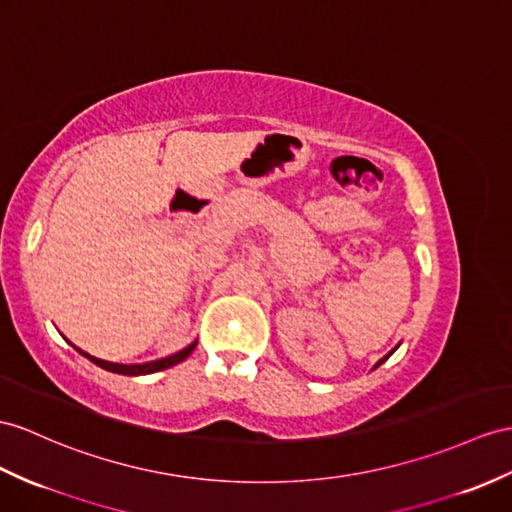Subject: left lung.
<instances>
[{
  "instance_id": "1",
  "label": "left lung",
  "mask_w": 512,
  "mask_h": 512,
  "mask_svg": "<svg viewBox=\"0 0 512 512\" xmlns=\"http://www.w3.org/2000/svg\"><path fill=\"white\" fill-rule=\"evenodd\" d=\"M395 350H397V347H395ZM395 350H391V352H389V354H386V356H384V358H380V360H378V363H376V367H380V365H382V363H384V360H386V358H389V356H391V354H393V352H395ZM376 367H373V369H376Z\"/></svg>"
}]
</instances>
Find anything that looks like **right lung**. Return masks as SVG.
<instances>
[{"mask_svg":"<svg viewBox=\"0 0 512 512\" xmlns=\"http://www.w3.org/2000/svg\"><path fill=\"white\" fill-rule=\"evenodd\" d=\"M195 345H197V341H195V343H191V345H186L184 350H180V352H176V354H171V356H167V358H160V360H152V363H143V365H119V363H108V360L95 358V356H91V354H86V352L78 350L76 345H73V347H76V350H78L82 356L89 358L91 363H95L97 367H102V369H106V371L121 373V376H147V373H156V371L169 369V367H173V365L182 363V360H184V358H189V354L195 350Z\"/></svg>","mask_w":512,"mask_h":512,"instance_id":"right-lung-1","label":"right lung"}]
</instances>
